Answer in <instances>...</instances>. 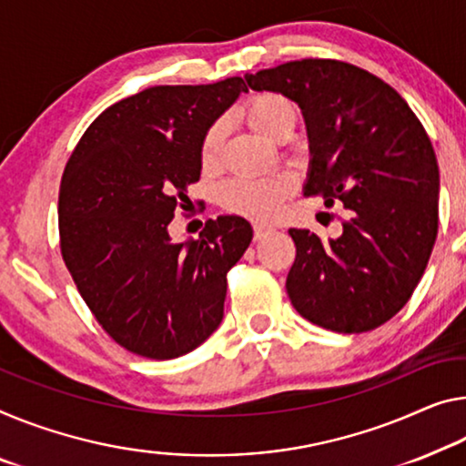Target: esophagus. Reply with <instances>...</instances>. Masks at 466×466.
Here are the masks:
<instances>
[{"instance_id":"34e87169","label":"esophagus","mask_w":466,"mask_h":466,"mask_svg":"<svg viewBox=\"0 0 466 466\" xmlns=\"http://www.w3.org/2000/svg\"><path fill=\"white\" fill-rule=\"evenodd\" d=\"M270 231H273V227L262 225V223H256V225H254V238H256V239L267 238V235H268Z\"/></svg>"}]
</instances>
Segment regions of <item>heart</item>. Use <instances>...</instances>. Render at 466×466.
I'll list each match as a JSON object with an SVG mask.
<instances>
[{
	"label": "heart",
	"instance_id": "b5f03b06",
	"mask_svg": "<svg viewBox=\"0 0 466 466\" xmlns=\"http://www.w3.org/2000/svg\"><path fill=\"white\" fill-rule=\"evenodd\" d=\"M243 118L258 135L267 139H277L285 131H291L296 123V108L288 97L279 93H260L243 106ZM220 146V127L214 125L206 131L199 146V160L204 167L217 162ZM293 191V178L289 175H273L267 178H233L218 191L223 208L241 214L254 220L275 218L281 212L285 199Z\"/></svg>",
	"mask_w": 466,
	"mask_h": 466
}]
</instances>
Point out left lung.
<instances>
[{
	"mask_svg": "<svg viewBox=\"0 0 466 466\" xmlns=\"http://www.w3.org/2000/svg\"><path fill=\"white\" fill-rule=\"evenodd\" d=\"M302 110L310 167L306 196L348 210L338 239L289 228L288 296L310 323L364 333L402 310L438 238L440 168L420 120L396 89L339 60H296L246 75Z\"/></svg>",
	"mask_w": 466,
	"mask_h": 466,
	"instance_id": "1",
	"label": "left lung"
}]
</instances>
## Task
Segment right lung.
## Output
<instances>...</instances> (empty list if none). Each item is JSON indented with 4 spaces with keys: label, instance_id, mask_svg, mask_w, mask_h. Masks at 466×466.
Returning a JSON list of instances; mask_svg holds the SVG:
<instances>
[{
    "label": "right lung",
    "instance_id": "obj_1",
    "mask_svg": "<svg viewBox=\"0 0 466 466\" xmlns=\"http://www.w3.org/2000/svg\"><path fill=\"white\" fill-rule=\"evenodd\" d=\"M241 91V76L143 89L99 114L64 168L62 258L93 317L128 352L183 356L223 320L227 273L252 227L218 217L198 239L175 243L168 225L199 181L206 131Z\"/></svg>",
    "mask_w": 466,
    "mask_h": 466
}]
</instances>
